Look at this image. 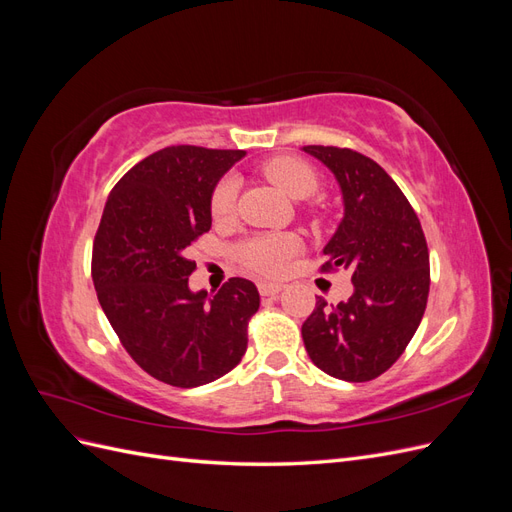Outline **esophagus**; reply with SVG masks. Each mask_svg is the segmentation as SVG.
I'll return each instance as SVG.
<instances>
[{"instance_id":"esophagus-1","label":"esophagus","mask_w":512,"mask_h":512,"mask_svg":"<svg viewBox=\"0 0 512 512\" xmlns=\"http://www.w3.org/2000/svg\"><path fill=\"white\" fill-rule=\"evenodd\" d=\"M258 290L262 297H275V294H280L284 290V284H277V282H260Z\"/></svg>"}]
</instances>
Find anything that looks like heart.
<instances>
[{"mask_svg":"<svg viewBox=\"0 0 512 512\" xmlns=\"http://www.w3.org/2000/svg\"><path fill=\"white\" fill-rule=\"evenodd\" d=\"M265 177L275 183L284 194L292 198H307L318 190V173L312 164H307L301 158L280 156L269 160L262 166ZM239 183L232 175H226L218 181L211 194V215L213 220H226L235 213ZM235 258L239 265L247 271H252L262 277L277 275L288 258L294 254V239L286 235H256L243 239L235 245Z\"/></svg>","mask_w":512,"mask_h":512,"instance_id":"heart-1","label":"heart"}]
</instances>
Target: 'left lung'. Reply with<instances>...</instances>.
Returning a JSON list of instances; mask_svg holds the SVG:
<instances>
[{
	"mask_svg": "<svg viewBox=\"0 0 512 512\" xmlns=\"http://www.w3.org/2000/svg\"><path fill=\"white\" fill-rule=\"evenodd\" d=\"M342 185L346 215L324 247L320 273L348 271L354 292L303 322V342L318 369L346 382L382 376L404 354L429 297V250L412 205L386 170L348 147H303Z\"/></svg>",
	"mask_w": 512,
	"mask_h": 512,
	"instance_id": "obj_1",
	"label": "left lung"
}]
</instances>
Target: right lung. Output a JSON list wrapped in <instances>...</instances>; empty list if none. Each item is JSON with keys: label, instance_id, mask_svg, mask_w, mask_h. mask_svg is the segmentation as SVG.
Returning <instances> with one entry per match:
<instances>
[{"label": "right lung", "instance_id": "right-lung-1", "mask_svg": "<svg viewBox=\"0 0 512 512\" xmlns=\"http://www.w3.org/2000/svg\"><path fill=\"white\" fill-rule=\"evenodd\" d=\"M241 149L166 147L132 166L106 200L91 250L98 301L132 361L160 382L192 389L235 369L260 294L230 280L207 301L188 288V245L211 228V194Z\"/></svg>", "mask_w": 512, "mask_h": 512}]
</instances>
